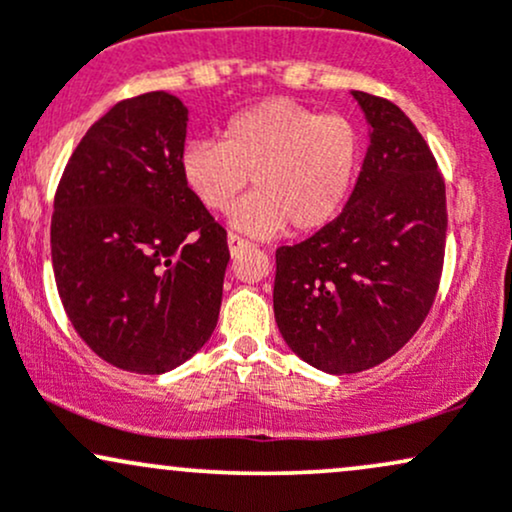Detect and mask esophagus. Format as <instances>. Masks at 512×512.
I'll return each instance as SVG.
<instances>
[{"mask_svg": "<svg viewBox=\"0 0 512 512\" xmlns=\"http://www.w3.org/2000/svg\"><path fill=\"white\" fill-rule=\"evenodd\" d=\"M248 240L245 238H240V236H236V233H228V250H231V255H238L240 250H245L248 248Z\"/></svg>", "mask_w": 512, "mask_h": 512, "instance_id": "1", "label": "esophagus"}]
</instances>
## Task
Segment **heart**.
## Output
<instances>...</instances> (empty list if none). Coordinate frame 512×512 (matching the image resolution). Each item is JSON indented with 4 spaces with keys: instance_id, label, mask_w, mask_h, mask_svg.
Returning a JSON list of instances; mask_svg holds the SVG:
<instances>
[{
    "instance_id": "b5f03b06",
    "label": "heart",
    "mask_w": 512,
    "mask_h": 512,
    "mask_svg": "<svg viewBox=\"0 0 512 512\" xmlns=\"http://www.w3.org/2000/svg\"><path fill=\"white\" fill-rule=\"evenodd\" d=\"M180 178L209 211H231L233 226L269 236L289 223L310 233L342 209L358 166V132L349 117L320 115L286 98L240 110L219 139H190L180 151Z\"/></svg>"
}]
</instances>
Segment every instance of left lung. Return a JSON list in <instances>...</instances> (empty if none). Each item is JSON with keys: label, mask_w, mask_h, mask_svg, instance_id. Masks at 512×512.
<instances>
[{"label": "left lung", "mask_w": 512, "mask_h": 512, "mask_svg": "<svg viewBox=\"0 0 512 512\" xmlns=\"http://www.w3.org/2000/svg\"><path fill=\"white\" fill-rule=\"evenodd\" d=\"M368 151L337 219L276 250L274 317L296 356L332 375L361 373L414 337L443 272L445 182L395 103L351 91Z\"/></svg>", "instance_id": "8db88e82"}]
</instances>
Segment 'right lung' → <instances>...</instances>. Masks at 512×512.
I'll return each mask as SVG.
<instances>
[{"mask_svg":"<svg viewBox=\"0 0 512 512\" xmlns=\"http://www.w3.org/2000/svg\"><path fill=\"white\" fill-rule=\"evenodd\" d=\"M187 108L151 91L81 139L50 226L57 291L79 337L122 370L161 375L209 342L231 260L226 231L185 187Z\"/></svg>","mask_w":512,"mask_h":512,"instance_id":"right-lung-1","label":"right lung"}]
</instances>
